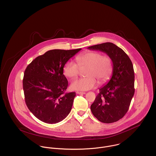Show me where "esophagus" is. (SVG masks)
Listing matches in <instances>:
<instances>
[{
  "label": "esophagus",
  "mask_w": 156,
  "mask_h": 156,
  "mask_svg": "<svg viewBox=\"0 0 156 156\" xmlns=\"http://www.w3.org/2000/svg\"><path fill=\"white\" fill-rule=\"evenodd\" d=\"M76 94H85L86 92H79V91H77L76 92Z\"/></svg>",
  "instance_id": "34e87169"
}]
</instances>
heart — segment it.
<instances>
[{
  "instance_id": "1",
  "label": "heart",
  "mask_w": 156,
  "mask_h": 156,
  "mask_svg": "<svg viewBox=\"0 0 156 156\" xmlns=\"http://www.w3.org/2000/svg\"><path fill=\"white\" fill-rule=\"evenodd\" d=\"M76 63L72 61L66 62L63 67V73L68 78L77 76L80 69H86V78L73 80L70 88L75 90L86 91L95 88L100 83H103L109 80L112 72L113 66L110 57L101 55L97 51H87L76 58Z\"/></svg>"
}]
</instances>
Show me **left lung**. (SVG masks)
Masks as SVG:
<instances>
[{"mask_svg": "<svg viewBox=\"0 0 156 156\" xmlns=\"http://www.w3.org/2000/svg\"><path fill=\"white\" fill-rule=\"evenodd\" d=\"M89 50H99L111 58L113 69L109 81L99 89L91 111L100 122L111 123L122 119L128 112L134 96V71L127 54L111 42L89 47Z\"/></svg>", "mask_w": 156, "mask_h": 156, "instance_id": "left-lung-1", "label": "left lung"}]
</instances>
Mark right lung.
I'll list each match as a JSON object with an SVG mask.
<instances>
[{"mask_svg":"<svg viewBox=\"0 0 156 156\" xmlns=\"http://www.w3.org/2000/svg\"><path fill=\"white\" fill-rule=\"evenodd\" d=\"M81 50H51L36 58L27 67L23 79L25 103L41 121L57 123L70 113L76 93L64 94L68 81L63 67Z\"/></svg>","mask_w":156,"mask_h":156,"instance_id":"add662e5","label":"right lung"}]
</instances>
